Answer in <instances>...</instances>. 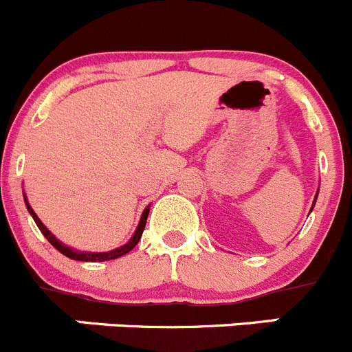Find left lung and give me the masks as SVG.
Listing matches in <instances>:
<instances>
[{
  "mask_svg": "<svg viewBox=\"0 0 352 352\" xmlns=\"http://www.w3.org/2000/svg\"><path fill=\"white\" fill-rule=\"evenodd\" d=\"M318 190H320V187H318ZM318 190H316V196H315V201H313V206H311V210H309V213H311V211H313V208H315V203H316V197H318Z\"/></svg>",
  "mask_w": 352,
  "mask_h": 352,
  "instance_id": "8db88e82",
  "label": "left lung"
}]
</instances>
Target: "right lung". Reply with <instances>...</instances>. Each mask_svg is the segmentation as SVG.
I'll return each mask as SVG.
<instances>
[{
	"label": "right lung",
	"mask_w": 352,
	"mask_h": 352,
	"mask_svg": "<svg viewBox=\"0 0 352 352\" xmlns=\"http://www.w3.org/2000/svg\"><path fill=\"white\" fill-rule=\"evenodd\" d=\"M23 201H25L27 211H29L30 217L34 218V221H36V225L39 227V230L43 232L44 237H46L47 241H50L51 244H53L54 248L61 252V254H65L67 258H70V259H77V261H93V263L110 261V259H117V258H120V256L127 254L129 251H132V249L135 248V244H138L139 239H141L142 232H144V227H146V220H148V214H149V206H148L144 211H142L141 220H139V225H138V228H135L134 235H132V237L129 239V242H125L124 245H120V248H117V249H111V251L91 252V251H78V249H74V248H70V245L63 244L61 241H58V239L54 237V234H51V232L46 228V225L39 220V217L36 214V211L32 210V206H30L29 201H27L25 192H23Z\"/></svg>",
	"instance_id": "obj_1"
}]
</instances>
